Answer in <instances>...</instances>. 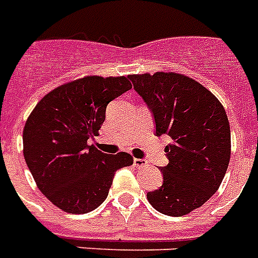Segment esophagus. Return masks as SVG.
<instances>
[{"instance_id":"obj_1","label":"esophagus","mask_w":258,"mask_h":258,"mask_svg":"<svg viewBox=\"0 0 258 258\" xmlns=\"http://www.w3.org/2000/svg\"><path fill=\"white\" fill-rule=\"evenodd\" d=\"M147 163L149 162L146 161V159H139V158L134 159V165L137 166V167H145V166H147Z\"/></svg>"}]
</instances>
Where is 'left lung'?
Returning <instances> with one entry per match:
<instances>
[{
  "mask_svg": "<svg viewBox=\"0 0 258 258\" xmlns=\"http://www.w3.org/2000/svg\"><path fill=\"white\" fill-rule=\"evenodd\" d=\"M154 113L157 135H169L163 183L147 192L154 209L182 217L218 190L228 170L232 142L224 105L206 87L176 72L130 75Z\"/></svg>",
  "mask_w": 258,
  "mask_h": 258,
  "instance_id": "8db88e82",
  "label": "left lung"
}]
</instances>
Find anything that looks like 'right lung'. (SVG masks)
I'll return each mask as SVG.
<instances>
[{"label":"right lung","mask_w":258,"mask_h":258,"mask_svg":"<svg viewBox=\"0 0 258 258\" xmlns=\"http://www.w3.org/2000/svg\"><path fill=\"white\" fill-rule=\"evenodd\" d=\"M131 88L125 76L76 79L46 93L28 116L26 165L40 191L62 212H92L108 196L116 170L134 163L130 154H104L88 145L109 101Z\"/></svg>","instance_id":"1"}]
</instances>
